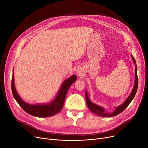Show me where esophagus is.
<instances>
[{"instance_id": "34e87169", "label": "esophagus", "mask_w": 148, "mask_h": 148, "mask_svg": "<svg viewBox=\"0 0 148 148\" xmlns=\"http://www.w3.org/2000/svg\"><path fill=\"white\" fill-rule=\"evenodd\" d=\"M78 73H79V75H80V74H82V72H81V71H79V72H78Z\"/></svg>"}]
</instances>
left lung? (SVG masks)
<instances>
[{"mask_svg": "<svg viewBox=\"0 0 148 148\" xmlns=\"http://www.w3.org/2000/svg\"><path fill=\"white\" fill-rule=\"evenodd\" d=\"M131 57H132V59H133L134 63L136 64V60L132 54H131ZM135 67H136V68H135V75H135V84H134V88H133V90H132L131 94L128 97V98L126 99L125 101L124 102L121 106L116 108L115 110L112 113H108L105 112L104 109L103 107H101L100 106H98L96 104H94V103H92L90 101V99L88 97V93L86 91L85 97H86V104H87L88 108H89V110L92 112H93V113L96 114L99 116H102V117H112V116H116V115L120 114L121 113H122L124 110L125 109V108L128 106V105L131 103L132 100H133V98H134L136 92H137V88H138V77H137V68L136 65H135Z\"/></svg>", "mask_w": 148, "mask_h": 148, "instance_id": "8db88e82", "label": "left lung"}]
</instances>
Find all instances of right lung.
<instances>
[{
    "instance_id": "add662e5",
    "label": "right lung",
    "mask_w": 148,
    "mask_h": 148,
    "mask_svg": "<svg viewBox=\"0 0 148 148\" xmlns=\"http://www.w3.org/2000/svg\"><path fill=\"white\" fill-rule=\"evenodd\" d=\"M76 79L77 77L75 75L71 76L69 78L66 79L62 84L61 88L58 93V96L51 103L44 105H31L23 101L18 95L14 86L13 71L11 82L12 95L20 107L26 113L39 118L49 117V116L55 115L56 114L58 113L62 110V108H63L68 89L69 88L70 86L75 82Z\"/></svg>"
}]
</instances>
